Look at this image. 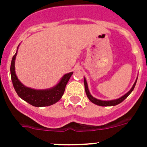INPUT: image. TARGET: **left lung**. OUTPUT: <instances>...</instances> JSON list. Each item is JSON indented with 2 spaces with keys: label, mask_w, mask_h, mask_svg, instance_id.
<instances>
[{
  "label": "left lung",
  "mask_w": 147,
  "mask_h": 147,
  "mask_svg": "<svg viewBox=\"0 0 147 147\" xmlns=\"http://www.w3.org/2000/svg\"><path fill=\"white\" fill-rule=\"evenodd\" d=\"M136 82H137V80H136V82L134 83V85H133L132 88L130 89V90H129L128 93H126L125 95H124L123 96L121 97V98H117V99H115V100H111V101H102V100L97 99V98H94V97H93L91 95H90V92H89V90H88V88L87 81H86V80H85V78H84V84H85V93H86V94H87V96H88V98H89V100L90 101V102H93V103H94V104H96V105H99V106H115V105L120 104L121 102H123V101H124V100L125 99V98H127V97L128 96L129 94H130L131 92L133 90L135 86H136Z\"/></svg>",
  "instance_id": "8db88e82"
}]
</instances>
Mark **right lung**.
Listing matches in <instances>:
<instances>
[{
	"instance_id": "1",
	"label": "right lung",
	"mask_w": 147,
	"mask_h": 147,
	"mask_svg": "<svg viewBox=\"0 0 147 147\" xmlns=\"http://www.w3.org/2000/svg\"><path fill=\"white\" fill-rule=\"evenodd\" d=\"M17 52L13 56L11 62V78L13 86L18 95L24 101L34 107H45L57 102L64 93L65 86L73 72L64 75L62 80L54 88L48 90H34L27 88L19 81L15 74V60Z\"/></svg>"
}]
</instances>
